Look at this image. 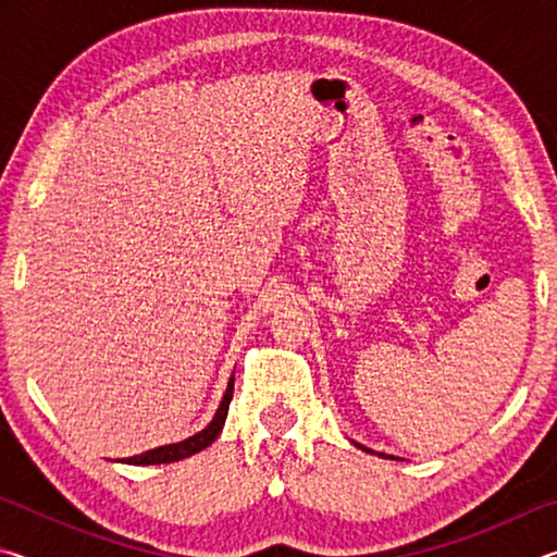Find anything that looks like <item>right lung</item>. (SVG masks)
Segmentation results:
<instances>
[{
	"label": "right lung",
	"instance_id": "obj_1",
	"mask_svg": "<svg viewBox=\"0 0 557 557\" xmlns=\"http://www.w3.org/2000/svg\"><path fill=\"white\" fill-rule=\"evenodd\" d=\"M233 381H228V391H225L223 400H221V408L215 410V418L211 420V425L196 432L194 437H188L184 442H176V445H164V447H157V449H149L145 455H137V457H129L125 459L127 465H169V461H178V459H186L196 455V451H201L211 445V442L219 437V432L223 430V422H225V414H228V405L233 400Z\"/></svg>",
	"mask_w": 557,
	"mask_h": 557
}]
</instances>
